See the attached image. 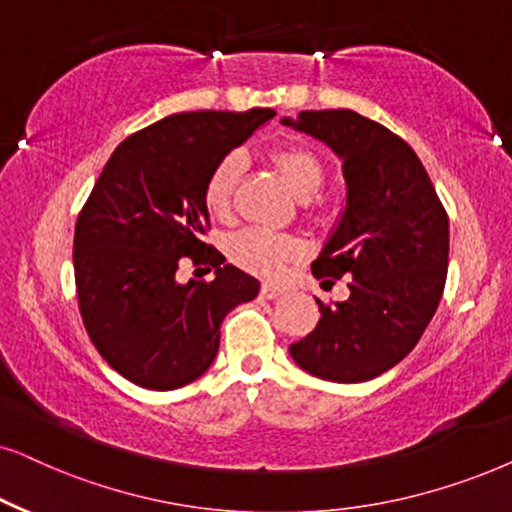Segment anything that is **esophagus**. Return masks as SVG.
Listing matches in <instances>:
<instances>
[{"mask_svg":"<svg viewBox=\"0 0 512 512\" xmlns=\"http://www.w3.org/2000/svg\"><path fill=\"white\" fill-rule=\"evenodd\" d=\"M282 294H287V289L277 287V284H263V287H261V296L270 298V301H272V298H280Z\"/></svg>","mask_w":512,"mask_h":512,"instance_id":"obj_1","label":"esophagus"}]
</instances>
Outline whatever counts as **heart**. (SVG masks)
Listing matches in <instances>:
<instances>
[{"label":"heart","mask_w":512,"mask_h":512,"mask_svg":"<svg viewBox=\"0 0 512 512\" xmlns=\"http://www.w3.org/2000/svg\"><path fill=\"white\" fill-rule=\"evenodd\" d=\"M275 164L277 169H280L287 188L294 192L298 199L315 197L317 190L322 188V162L313 155V152L301 148V145H289V148L277 150ZM242 171V152H228V155L211 169L207 185H204V202H207L209 211L223 216L225 211L230 209L232 192H235L237 183H240ZM301 251V244L296 240L265 228H247L237 232L230 240L232 261L263 277L280 275L296 256H301Z\"/></svg>","instance_id":"b5f03b06"}]
</instances>
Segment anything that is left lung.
I'll list each match as a JSON object with an SVG mask.
<instances>
[{
    "mask_svg": "<svg viewBox=\"0 0 512 512\" xmlns=\"http://www.w3.org/2000/svg\"><path fill=\"white\" fill-rule=\"evenodd\" d=\"M280 122L341 159L343 209L313 275H350L345 301L315 298L320 322L289 355L324 381H371L402 362L433 320L447 280L449 218L421 159L386 126L353 110H305Z\"/></svg>",
    "mask_w": 512,
    "mask_h": 512,
    "instance_id": "obj_1",
    "label": "left lung"
}]
</instances>
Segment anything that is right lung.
I'll return each mask as SVG.
<instances>
[{
  "mask_svg": "<svg viewBox=\"0 0 512 512\" xmlns=\"http://www.w3.org/2000/svg\"><path fill=\"white\" fill-rule=\"evenodd\" d=\"M272 110L178 112L117 145L75 225L79 313L98 353L126 381L176 390L216 360L221 324L254 301L261 282L202 242L211 169ZM192 255L215 268L211 283L175 280Z\"/></svg>",
  "mask_w": 512,
  "mask_h": 512,
  "instance_id": "add662e5",
  "label": "right lung"
}]
</instances>
